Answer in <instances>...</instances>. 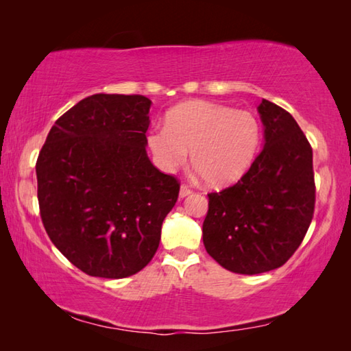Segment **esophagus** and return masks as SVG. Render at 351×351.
Wrapping results in <instances>:
<instances>
[{
	"label": "esophagus",
	"mask_w": 351,
	"mask_h": 351,
	"mask_svg": "<svg viewBox=\"0 0 351 351\" xmlns=\"http://www.w3.org/2000/svg\"><path fill=\"white\" fill-rule=\"evenodd\" d=\"M192 193V189L187 187V186H181L180 187V198H186L189 195Z\"/></svg>",
	"instance_id": "esophagus-1"
}]
</instances>
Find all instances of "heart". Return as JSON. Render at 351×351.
<instances>
[{"label": "heart", "instance_id": "1", "mask_svg": "<svg viewBox=\"0 0 351 351\" xmlns=\"http://www.w3.org/2000/svg\"><path fill=\"white\" fill-rule=\"evenodd\" d=\"M148 147L164 171L190 161L210 187L239 181L251 169L261 144V125L249 111L192 100L175 106L165 127L148 133Z\"/></svg>", "mask_w": 351, "mask_h": 351}]
</instances>
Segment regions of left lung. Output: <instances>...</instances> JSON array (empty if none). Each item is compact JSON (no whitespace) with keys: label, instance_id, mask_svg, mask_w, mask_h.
<instances>
[{"label":"left lung","instance_id":"8db88e82","mask_svg":"<svg viewBox=\"0 0 351 351\" xmlns=\"http://www.w3.org/2000/svg\"><path fill=\"white\" fill-rule=\"evenodd\" d=\"M263 150L241 180L209 193L207 254L237 274L280 268L300 246L314 213L313 150L294 117L263 99Z\"/></svg>","mask_w":351,"mask_h":351}]
</instances>
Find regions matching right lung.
<instances>
[{
    "instance_id": "add662e5",
    "label": "right lung",
    "mask_w": 351,
    "mask_h": 351,
    "mask_svg": "<svg viewBox=\"0 0 351 351\" xmlns=\"http://www.w3.org/2000/svg\"><path fill=\"white\" fill-rule=\"evenodd\" d=\"M152 100L93 94L51 128L38 154L41 221L56 247L93 277L123 278L156 254L180 184L147 154Z\"/></svg>"
}]
</instances>
